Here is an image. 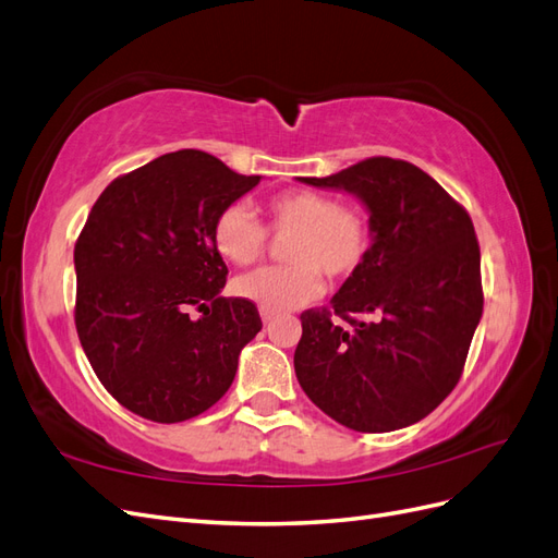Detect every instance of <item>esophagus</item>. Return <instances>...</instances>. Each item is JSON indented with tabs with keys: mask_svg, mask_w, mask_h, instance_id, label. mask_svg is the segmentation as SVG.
<instances>
[{
	"mask_svg": "<svg viewBox=\"0 0 558 558\" xmlns=\"http://www.w3.org/2000/svg\"><path fill=\"white\" fill-rule=\"evenodd\" d=\"M277 316V312H272V310H260V318H263V324H269V320H272Z\"/></svg>",
	"mask_w": 558,
	"mask_h": 558,
	"instance_id": "obj_1",
	"label": "esophagus"
}]
</instances>
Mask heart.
Returning <instances> with one entry per match:
<instances>
[{
  "mask_svg": "<svg viewBox=\"0 0 558 558\" xmlns=\"http://www.w3.org/2000/svg\"><path fill=\"white\" fill-rule=\"evenodd\" d=\"M269 228L293 234L286 244L291 265L260 267L234 279L232 291L260 310H298L324 293V275L347 279L369 248L365 216L316 191H286L265 202ZM214 246L232 265L256 263L267 248V230L246 205H230L214 221Z\"/></svg>",
  "mask_w": 558,
  "mask_h": 558,
  "instance_id": "b5f03b06",
  "label": "heart"
}]
</instances>
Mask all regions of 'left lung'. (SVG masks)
Here are the masks:
<instances>
[{
    "instance_id": "8db88e82",
    "label": "left lung",
    "mask_w": 558,
    "mask_h": 558,
    "mask_svg": "<svg viewBox=\"0 0 558 558\" xmlns=\"http://www.w3.org/2000/svg\"><path fill=\"white\" fill-rule=\"evenodd\" d=\"M369 214L363 265L330 300L300 316L295 375L337 424L388 433L428 416L459 384L482 318L480 244L468 211L416 165L367 158L316 179ZM356 313L353 319L350 314Z\"/></svg>"
}]
</instances>
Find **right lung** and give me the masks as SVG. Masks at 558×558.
Here are the masks:
<instances>
[{"mask_svg": "<svg viewBox=\"0 0 558 558\" xmlns=\"http://www.w3.org/2000/svg\"><path fill=\"white\" fill-rule=\"evenodd\" d=\"M260 177L183 148L111 181L74 248L76 330L107 391L130 412L179 424L221 400L263 320L223 298L214 221ZM203 312L193 322L187 310Z\"/></svg>", "mask_w": 558, "mask_h": 558, "instance_id": "right-lung-1", "label": "right lung"}]
</instances>
